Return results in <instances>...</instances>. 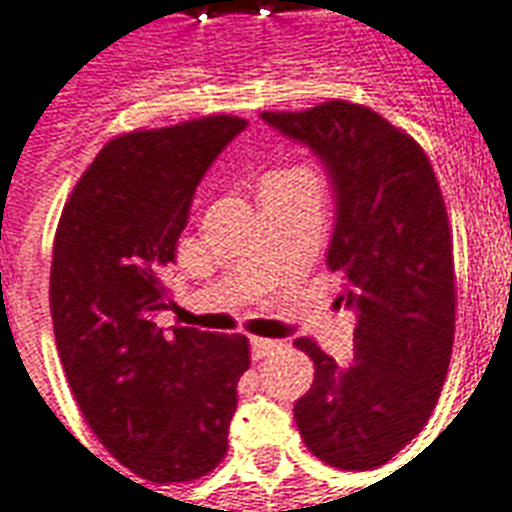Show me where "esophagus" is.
<instances>
[{"instance_id":"esophagus-1","label":"esophagus","mask_w":512,"mask_h":512,"mask_svg":"<svg viewBox=\"0 0 512 512\" xmlns=\"http://www.w3.org/2000/svg\"><path fill=\"white\" fill-rule=\"evenodd\" d=\"M281 349V343L272 341V338H251V354L253 360H264V357H270Z\"/></svg>"}]
</instances>
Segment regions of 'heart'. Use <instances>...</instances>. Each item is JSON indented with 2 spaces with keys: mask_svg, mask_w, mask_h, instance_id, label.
Here are the masks:
<instances>
[{
  "mask_svg": "<svg viewBox=\"0 0 512 512\" xmlns=\"http://www.w3.org/2000/svg\"><path fill=\"white\" fill-rule=\"evenodd\" d=\"M302 179H316L308 169H283L270 171L267 177L261 179V185H283V182H302Z\"/></svg>",
  "mask_w": 512,
  "mask_h": 512,
  "instance_id": "b5f03b06",
  "label": "heart"
}]
</instances>
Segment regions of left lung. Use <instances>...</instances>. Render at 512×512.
<instances>
[{
    "label": "left lung",
    "mask_w": 512,
    "mask_h": 512,
    "mask_svg": "<svg viewBox=\"0 0 512 512\" xmlns=\"http://www.w3.org/2000/svg\"><path fill=\"white\" fill-rule=\"evenodd\" d=\"M261 119L322 158L335 188L327 267L357 311L354 360L338 365L311 338L313 384L294 404L305 447L338 469L387 464L434 412L455 335L453 231L431 160L374 108L327 100Z\"/></svg>",
    "instance_id": "obj_1"
}]
</instances>
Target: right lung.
I'll return each mask as SVG.
<instances>
[{
	"instance_id": "add662e5",
	"label": "right lung",
	"mask_w": 512,
	"mask_h": 512,
	"mask_svg": "<svg viewBox=\"0 0 512 512\" xmlns=\"http://www.w3.org/2000/svg\"><path fill=\"white\" fill-rule=\"evenodd\" d=\"M245 119H188L111 138L65 201L51 319L67 384L100 445L149 483L199 480L226 458L245 335L155 324L190 201Z\"/></svg>"
}]
</instances>
